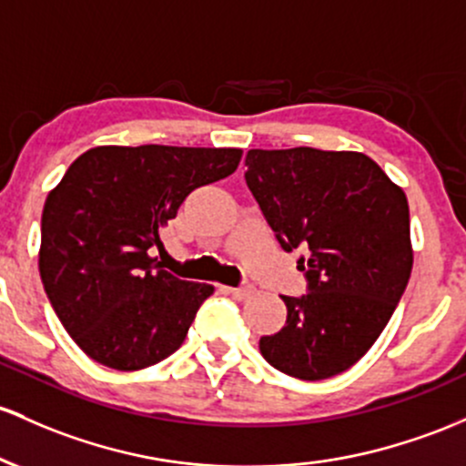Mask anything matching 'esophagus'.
I'll list each match as a JSON object with an SVG mask.
<instances>
[{"label": "esophagus", "mask_w": 466, "mask_h": 466, "mask_svg": "<svg viewBox=\"0 0 466 466\" xmlns=\"http://www.w3.org/2000/svg\"><path fill=\"white\" fill-rule=\"evenodd\" d=\"M223 291H228V294H232L234 299H249V296L254 294L252 285H245V288H223Z\"/></svg>", "instance_id": "34e87169"}]
</instances>
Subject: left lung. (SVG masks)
I'll use <instances>...</instances> for the list:
<instances>
[{
  "label": "left lung",
  "instance_id": "8db88e82",
  "mask_svg": "<svg viewBox=\"0 0 466 466\" xmlns=\"http://www.w3.org/2000/svg\"><path fill=\"white\" fill-rule=\"evenodd\" d=\"M245 181L309 280L258 350L274 370L323 380L350 370L390 323L413 268L409 203L374 158L350 150H249Z\"/></svg>",
  "mask_w": 466,
  "mask_h": 466
}]
</instances>
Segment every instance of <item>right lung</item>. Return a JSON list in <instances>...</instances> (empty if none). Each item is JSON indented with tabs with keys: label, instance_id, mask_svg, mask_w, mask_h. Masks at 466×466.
<instances>
[{
	"label": "right lung",
	"instance_id": "1",
	"mask_svg": "<svg viewBox=\"0 0 466 466\" xmlns=\"http://www.w3.org/2000/svg\"><path fill=\"white\" fill-rule=\"evenodd\" d=\"M238 147L96 146L44 203L39 274L61 325L99 365L137 371L181 347L214 288L161 269L163 228L197 187L238 167Z\"/></svg>",
	"mask_w": 466,
	"mask_h": 466
}]
</instances>
